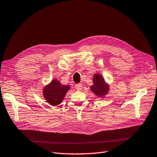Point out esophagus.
<instances>
[{
  "label": "esophagus",
  "mask_w": 157,
  "mask_h": 157,
  "mask_svg": "<svg viewBox=\"0 0 157 157\" xmlns=\"http://www.w3.org/2000/svg\"><path fill=\"white\" fill-rule=\"evenodd\" d=\"M82 86H83V85H82V83H78V84L75 85V87L78 90H81L82 89Z\"/></svg>",
  "instance_id": "34e87169"
}]
</instances>
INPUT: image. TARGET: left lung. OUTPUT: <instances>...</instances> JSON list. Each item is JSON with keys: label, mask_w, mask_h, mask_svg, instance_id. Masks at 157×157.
<instances>
[{"label": "left lung", "mask_w": 157, "mask_h": 157, "mask_svg": "<svg viewBox=\"0 0 157 157\" xmlns=\"http://www.w3.org/2000/svg\"><path fill=\"white\" fill-rule=\"evenodd\" d=\"M93 85L90 86V90L98 97L104 98L110 90V85L105 78L99 73L93 74Z\"/></svg>", "instance_id": "1"}]
</instances>
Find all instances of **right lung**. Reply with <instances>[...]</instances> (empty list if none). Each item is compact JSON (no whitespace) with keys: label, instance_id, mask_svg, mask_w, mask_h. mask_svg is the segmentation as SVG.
<instances>
[{"label":"right lung","instance_id":"obj_1","mask_svg":"<svg viewBox=\"0 0 157 157\" xmlns=\"http://www.w3.org/2000/svg\"><path fill=\"white\" fill-rule=\"evenodd\" d=\"M70 89V85H63L59 79H53L48 84L43 86V96L50 105L56 106L61 103Z\"/></svg>","mask_w":157,"mask_h":157}]
</instances>
